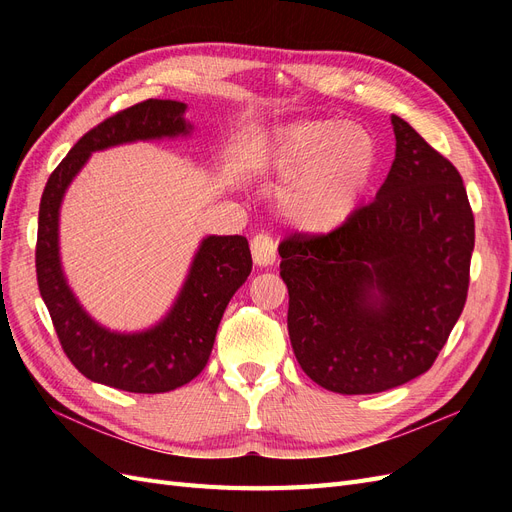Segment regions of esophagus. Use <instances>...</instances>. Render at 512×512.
<instances>
[{
    "label": "esophagus",
    "mask_w": 512,
    "mask_h": 512,
    "mask_svg": "<svg viewBox=\"0 0 512 512\" xmlns=\"http://www.w3.org/2000/svg\"><path fill=\"white\" fill-rule=\"evenodd\" d=\"M256 267H271L275 262V241L269 235H256L250 243Z\"/></svg>",
    "instance_id": "esophagus-1"
}]
</instances>
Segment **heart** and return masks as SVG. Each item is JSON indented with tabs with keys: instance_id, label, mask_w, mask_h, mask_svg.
<instances>
[{
	"instance_id": "obj_1",
	"label": "heart",
	"mask_w": 512,
	"mask_h": 512,
	"mask_svg": "<svg viewBox=\"0 0 512 512\" xmlns=\"http://www.w3.org/2000/svg\"><path fill=\"white\" fill-rule=\"evenodd\" d=\"M258 166L282 179L275 205L309 235L342 228L376 175L378 145L365 128L333 119L290 121L269 132Z\"/></svg>"
}]
</instances>
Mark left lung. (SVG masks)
Listing matches in <instances>:
<instances>
[{"label":"left lung","mask_w":512,"mask_h":512,"mask_svg":"<svg viewBox=\"0 0 512 512\" xmlns=\"http://www.w3.org/2000/svg\"><path fill=\"white\" fill-rule=\"evenodd\" d=\"M391 123L395 160L374 203L329 235L280 245L294 356L342 395L425 374L468 297L474 215L461 175L408 121Z\"/></svg>","instance_id":"1"}]
</instances>
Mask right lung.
Returning <instances> with one entry per match:
<instances>
[{
    "instance_id": "add662e5",
    "label": "right lung",
    "mask_w": 512,
    "mask_h": 512,
    "mask_svg": "<svg viewBox=\"0 0 512 512\" xmlns=\"http://www.w3.org/2000/svg\"><path fill=\"white\" fill-rule=\"evenodd\" d=\"M188 104L145 100L102 121L76 143L46 181L38 215L36 273L61 348L89 380L128 393H166L205 369L228 301L252 273V254L241 235L200 241L185 282L168 312L143 331H111L76 299L61 267L59 211L70 183L91 153L138 141L190 136Z\"/></svg>"
}]
</instances>
